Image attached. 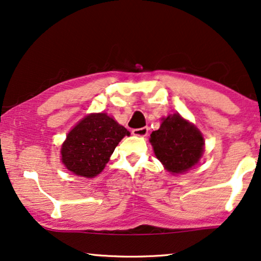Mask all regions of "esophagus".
Here are the masks:
<instances>
[{
	"instance_id": "esophagus-1",
	"label": "esophagus",
	"mask_w": 261,
	"mask_h": 261,
	"mask_svg": "<svg viewBox=\"0 0 261 261\" xmlns=\"http://www.w3.org/2000/svg\"><path fill=\"white\" fill-rule=\"evenodd\" d=\"M149 132V127H139V129H134L132 130V135L135 136H139V137H145Z\"/></svg>"
}]
</instances>
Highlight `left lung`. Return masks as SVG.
I'll return each instance as SVG.
<instances>
[{"mask_svg":"<svg viewBox=\"0 0 261 261\" xmlns=\"http://www.w3.org/2000/svg\"><path fill=\"white\" fill-rule=\"evenodd\" d=\"M153 151L171 174H182L199 163L204 149L200 130L178 113L162 119L160 129L150 135Z\"/></svg>","mask_w":261,"mask_h":261,"instance_id":"8db88e82","label":"left lung"}]
</instances>
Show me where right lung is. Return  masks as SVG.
<instances>
[{
	"instance_id": "obj_1",
	"label": "right lung",
	"mask_w": 261,
	"mask_h": 261,
	"mask_svg": "<svg viewBox=\"0 0 261 261\" xmlns=\"http://www.w3.org/2000/svg\"><path fill=\"white\" fill-rule=\"evenodd\" d=\"M130 132L106 113H91L68 132L61 162L73 174L92 178L100 174L118 143Z\"/></svg>"
}]
</instances>
